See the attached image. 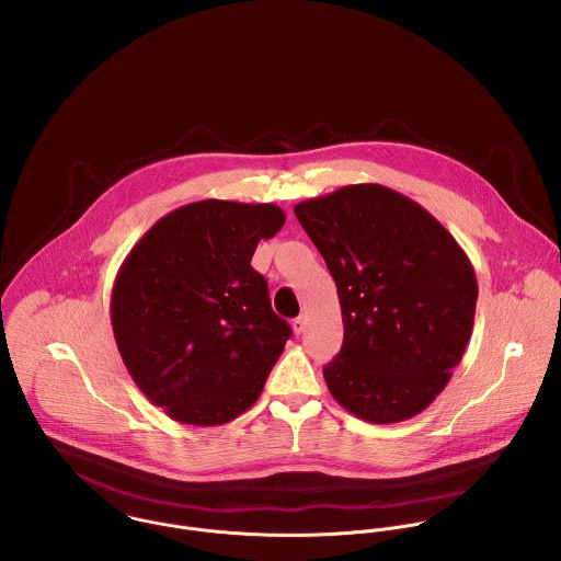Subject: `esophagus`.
I'll use <instances>...</instances> for the list:
<instances>
[{
  "label": "esophagus",
  "instance_id": "1",
  "mask_svg": "<svg viewBox=\"0 0 561 561\" xmlns=\"http://www.w3.org/2000/svg\"><path fill=\"white\" fill-rule=\"evenodd\" d=\"M305 328H307V316H300V318L294 320V332H296V334H302Z\"/></svg>",
  "mask_w": 561,
  "mask_h": 561
}]
</instances>
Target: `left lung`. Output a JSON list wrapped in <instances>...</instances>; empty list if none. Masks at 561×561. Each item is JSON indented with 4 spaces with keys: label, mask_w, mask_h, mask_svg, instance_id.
Returning <instances> with one entry per match:
<instances>
[{
    "label": "left lung",
    "mask_w": 561,
    "mask_h": 561,
    "mask_svg": "<svg viewBox=\"0 0 561 561\" xmlns=\"http://www.w3.org/2000/svg\"><path fill=\"white\" fill-rule=\"evenodd\" d=\"M296 218L336 283L343 345L328 391L369 423H400L447 387L469 345L478 278L467 252L419 203L378 185L302 201Z\"/></svg>",
    "instance_id": "left-lung-1"
}]
</instances>
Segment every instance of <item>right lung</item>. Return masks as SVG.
Listing matches in <instances>:
<instances>
[{
  "label": "right lung",
  "instance_id": "right-lung-1",
  "mask_svg": "<svg viewBox=\"0 0 561 561\" xmlns=\"http://www.w3.org/2000/svg\"><path fill=\"white\" fill-rule=\"evenodd\" d=\"M285 214L272 203L198 201L158 220L123 261L112 330L147 400L185 425H222L259 400L291 328L250 265Z\"/></svg>",
  "mask_w": 561,
  "mask_h": 561
}]
</instances>
